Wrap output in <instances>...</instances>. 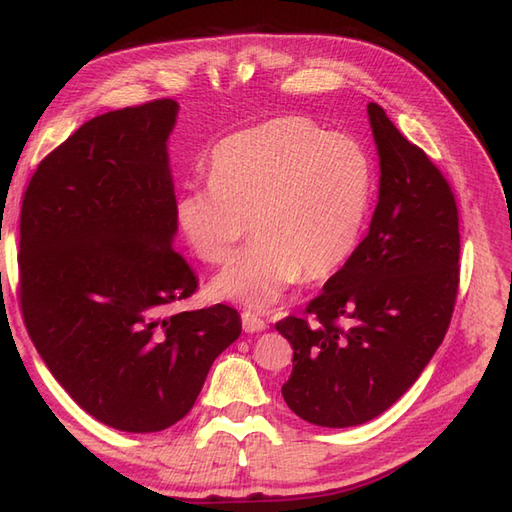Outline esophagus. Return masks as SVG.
<instances>
[{
  "instance_id": "esophagus-1",
  "label": "esophagus",
  "mask_w": 512,
  "mask_h": 512,
  "mask_svg": "<svg viewBox=\"0 0 512 512\" xmlns=\"http://www.w3.org/2000/svg\"><path fill=\"white\" fill-rule=\"evenodd\" d=\"M242 326H244L246 333H261V331L268 329V322L264 318L255 316V313H251V311H244L242 313Z\"/></svg>"
}]
</instances>
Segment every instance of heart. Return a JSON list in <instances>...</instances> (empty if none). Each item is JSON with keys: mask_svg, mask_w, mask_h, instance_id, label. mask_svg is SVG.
I'll list each match as a JSON object with an SVG mask.
<instances>
[{"mask_svg": "<svg viewBox=\"0 0 512 512\" xmlns=\"http://www.w3.org/2000/svg\"><path fill=\"white\" fill-rule=\"evenodd\" d=\"M374 183V160L359 140L283 116L216 144L209 183L179 190L175 220L205 264L227 261L251 222L257 242L209 292L261 311L300 277L318 283L344 268L361 242Z\"/></svg>", "mask_w": 512, "mask_h": 512, "instance_id": "b5f03b06", "label": "heart"}]
</instances>
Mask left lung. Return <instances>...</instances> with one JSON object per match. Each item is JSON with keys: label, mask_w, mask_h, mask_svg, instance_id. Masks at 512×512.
Listing matches in <instances>:
<instances>
[{"label": "left lung", "mask_w": 512, "mask_h": 512, "mask_svg": "<svg viewBox=\"0 0 512 512\" xmlns=\"http://www.w3.org/2000/svg\"><path fill=\"white\" fill-rule=\"evenodd\" d=\"M381 157L370 231L303 318L279 320L294 348L281 387L305 422L346 428L387 411L435 355L458 292V209L450 183L381 106H368Z\"/></svg>", "instance_id": "1"}]
</instances>
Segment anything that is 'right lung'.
Wrapping results in <instances>:
<instances>
[{
	"mask_svg": "<svg viewBox=\"0 0 512 512\" xmlns=\"http://www.w3.org/2000/svg\"><path fill=\"white\" fill-rule=\"evenodd\" d=\"M179 106L95 116L38 164L19 222V300L69 396L125 432L173 426L242 333L238 311L170 313L199 281L175 248L166 142Z\"/></svg>",
	"mask_w": 512,
	"mask_h": 512,
	"instance_id": "1",
	"label": "right lung"
}]
</instances>
